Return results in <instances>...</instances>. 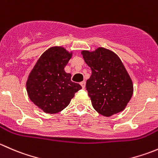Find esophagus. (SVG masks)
<instances>
[{"mask_svg":"<svg viewBox=\"0 0 158 158\" xmlns=\"http://www.w3.org/2000/svg\"><path fill=\"white\" fill-rule=\"evenodd\" d=\"M80 85H82V89H85V81H82V82H80Z\"/></svg>","mask_w":158,"mask_h":158,"instance_id":"34e87169","label":"esophagus"}]
</instances>
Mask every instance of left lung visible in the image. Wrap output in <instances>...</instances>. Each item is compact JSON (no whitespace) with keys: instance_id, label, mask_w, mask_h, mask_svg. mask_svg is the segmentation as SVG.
<instances>
[{"instance_id":"8db88e82","label":"left lung","mask_w":158,"mask_h":158,"mask_svg":"<svg viewBox=\"0 0 158 158\" xmlns=\"http://www.w3.org/2000/svg\"><path fill=\"white\" fill-rule=\"evenodd\" d=\"M82 54L92 69L85 87L95 111L109 117L124 110L133 94V85L119 57L102 47Z\"/></svg>"}]
</instances>
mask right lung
<instances>
[{
	"instance_id": "add662e5",
	"label": "right lung",
	"mask_w": 158,
	"mask_h": 158,
	"mask_svg": "<svg viewBox=\"0 0 158 158\" xmlns=\"http://www.w3.org/2000/svg\"><path fill=\"white\" fill-rule=\"evenodd\" d=\"M71 53L63 47H51L42 54L27 82L30 99L48 114H55L68 106L76 92L82 89L71 81L64 68Z\"/></svg>"
}]
</instances>
